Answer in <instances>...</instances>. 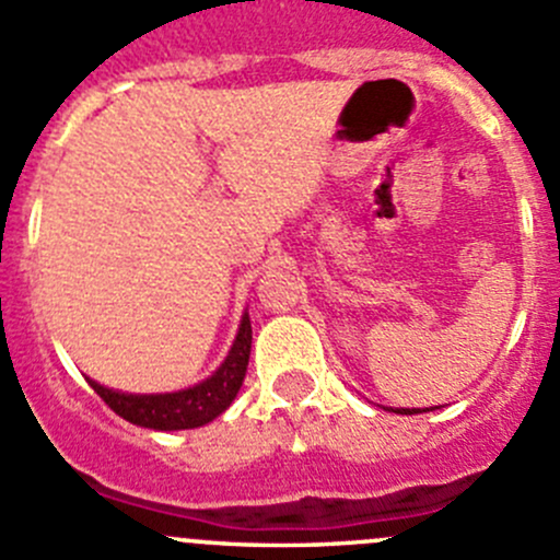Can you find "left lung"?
<instances>
[{"label": "left lung", "instance_id": "1", "mask_svg": "<svg viewBox=\"0 0 560 560\" xmlns=\"http://www.w3.org/2000/svg\"><path fill=\"white\" fill-rule=\"evenodd\" d=\"M389 411H398V415H420V409H389ZM422 411H433V406L431 409H422Z\"/></svg>", "mask_w": 560, "mask_h": 560}]
</instances>
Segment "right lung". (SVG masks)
Listing matches in <instances>:
<instances>
[{"label":"right lung","instance_id":"add662e5","mask_svg":"<svg viewBox=\"0 0 560 560\" xmlns=\"http://www.w3.org/2000/svg\"><path fill=\"white\" fill-rule=\"evenodd\" d=\"M248 354H252V322L246 312L241 316L238 336H235L224 363L200 385L178 389V393L149 395L121 393V389H110L94 380H89V385L118 417L132 425L154 428V431H189V428L208 425L233 404L244 385Z\"/></svg>","mask_w":560,"mask_h":560}]
</instances>
